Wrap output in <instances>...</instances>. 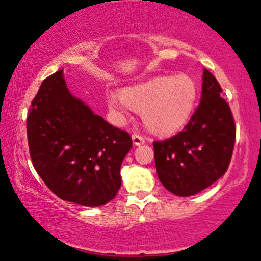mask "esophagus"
<instances>
[{"mask_svg": "<svg viewBox=\"0 0 261 261\" xmlns=\"http://www.w3.org/2000/svg\"><path fill=\"white\" fill-rule=\"evenodd\" d=\"M131 138H132V142H134L135 145H141V144H143V143H144V138H143L142 136L137 135V134L132 135Z\"/></svg>", "mask_w": 261, "mask_h": 261, "instance_id": "1", "label": "esophagus"}]
</instances>
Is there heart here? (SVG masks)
<instances>
[{
    "label": "heart",
    "mask_w": 261,
    "mask_h": 261,
    "mask_svg": "<svg viewBox=\"0 0 261 261\" xmlns=\"http://www.w3.org/2000/svg\"><path fill=\"white\" fill-rule=\"evenodd\" d=\"M199 89L190 75H159L124 87L110 108L124 116L131 110L142 116L145 130L156 137H170L187 125L195 109Z\"/></svg>",
    "instance_id": "heart-1"
}]
</instances>
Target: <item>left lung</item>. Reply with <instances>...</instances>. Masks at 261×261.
<instances>
[{
	"label": "left lung",
	"instance_id": "1",
	"mask_svg": "<svg viewBox=\"0 0 261 261\" xmlns=\"http://www.w3.org/2000/svg\"><path fill=\"white\" fill-rule=\"evenodd\" d=\"M202 97L181 132L153 142L157 176L177 196H192L218 181L228 169L236 142V124L221 86L203 69Z\"/></svg>",
	"mask_w": 261,
	"mask_h": 261
}]
</instances>
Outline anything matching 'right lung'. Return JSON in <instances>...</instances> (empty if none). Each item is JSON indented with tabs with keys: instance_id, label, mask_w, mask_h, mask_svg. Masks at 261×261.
<instances>
[{
	"instance_id": "add662e5",
	"label": "right lung",
	"mask_w": 261,
	"mask_h": 261,
	"mask_svg": "<svg viewBox=\"0 0 261 261\" xmlns=\"http://www.w3.org/2000/svg\"><path fill=\"white\" fill-rule=\"evenodd\" d=\"M27 136L33 166L61 200L99 207L117 195L130 135L73 97L62 69L43 80L33 99Z\"/></svg>"
}]
</instances>
